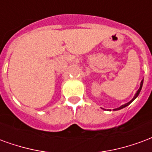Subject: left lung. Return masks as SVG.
Returning <instances> with one entry per match:
<instances>
[{
  "instance_id": "left-lung-1",
  "label": "left lung",
  "mask_w": 152,
  "mask_h": 152,
  "mask_svg": "<svg viewBox=\"0 0 152 152\" xmlns=\"http://www.w3.org/2000/svg\"><path fill=\"white\" fill-rule=\"evenodd\" d=\"M142 83H143V79H142V80L141 83H140V87H139V89L138 90V91H137V93H136V94H135V96H134V98H133V99H131V100H130V101L128 102V103H127V104H125L121 105V107H119V108H115V109H113L114 111H116V110H120V109H121V108H125V107H126V106H128V105H129V104H130V103H131V102L134 101V99H136V98H137V97H138V95H139V93H140V91H141L142 87Z\"/></svg>"
}]
</instances>
